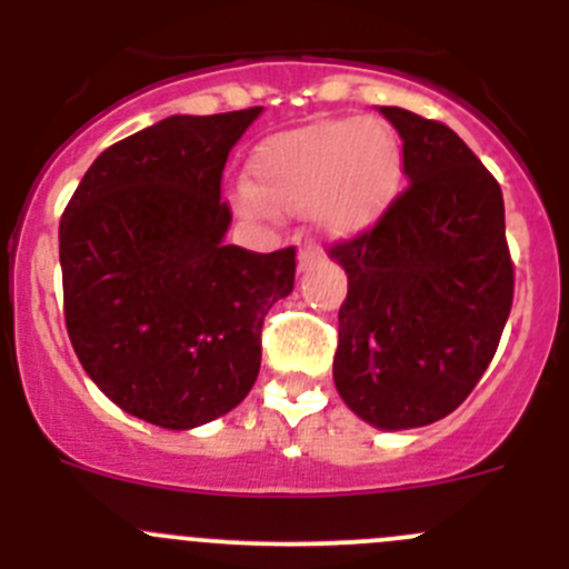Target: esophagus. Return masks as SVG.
Wrapping results in <instances>:
<instances>
[{"label": "esophagus", "mask_w": 569, "mask_h": 569, "mask_svg": "<svg viewBox=\"0 0 569 569\" xmlns=\"http://www.w3.org/2000/svg\"><path fill=\"white\" fill-rule=\"evenodd\" d=\"M317 254H320V252H317L315 247H302L300 252H297V267L309 269L311 263H315V260H317Z\"/></svg>", "instance_id": "esophagus-1"}]
</instances>
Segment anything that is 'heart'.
Wrapping results in <instances>:
<instances>
[{"label": "heart", "instance_id": "b5f03b06", "mask_svg": "<svg viewBox=\"0 0 569 569\" xmlns=\"http://www.w3.org/2000/svg\"><path fill=\"white\" fill-rule=\"evenodd\" d=\"M252 184L232 193L247 219L309 210L317 230L345 238L387 212L401 184V151L381 120H320L280 131L254 151Z\"/></svg>", "mask_w": 569, "mask_h": 569}]
</instances>
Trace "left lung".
I'll use <instances>...</instances> for the list:
<instances>
[{
  "label": "left lung",
  "instance_id": "left-lung-1",
  "mask_svg": "<svg viewBox=\"0 0 569 569\" xmlns=\"http://www.w3.org/2000/svg\"><path fill=\"white\" fill-rule=\"evenodd\" d=\"M410 179L370 230L331 247L348 274L333 381L379 429L458 410L491 365L513 302L500 182L449 126L381 106Z\"/></svg>",
  "mask_w": 569,
  "mask_h": 569
}]
</instances>
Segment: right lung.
<instances>
[{"label": "right lung", "mask_w": 569, "mask_h": 569, "mask_svg": "<svg viewBox=\"0 0 569 569\" xmlns=\"http://www.w3.org/2000/svg\"><path fill=\"white\" fill-rule=\"evenodd\" d=\"M258 114H173L114 142L61 216L69 342L120 410L162 429L241 405L258 379L263 317L295 289V247L224 243L221 173Z\"/></svg>", "instance_id": "add662e5"}]
</instances>
